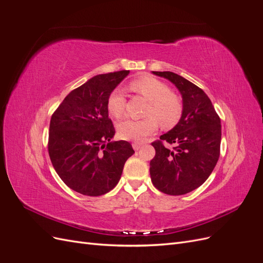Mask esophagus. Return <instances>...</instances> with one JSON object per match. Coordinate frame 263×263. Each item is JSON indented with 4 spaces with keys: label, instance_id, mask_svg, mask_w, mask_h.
I'll use <instances>...</instances> for the list:
<instances>
[{
    "label": "esophagus",
    "instance_id": "1",
    "mask_svg": "<svg viewBox=\"0 0 263 263\" xmlns=\"http://www.w3.org/2000/svg\"><path fill=\"white\" fill-rule=\"evenodd\" d=\"M141 146H142L141 142H134V144H133V148L135 150H139L141 148Z\"/></svg>",
    "mask_w": 263,
    "mask_h": 263
}]
</instances>
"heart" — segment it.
<instances>
[{
    "label": "heart",
    "mask_w": 263,
    "mask_h": 263,
    "mask_svg": "<svg viewBox=\"0 0 263 263\" xmlns=\"http://www.w3.org/2000/svg\"><path fill=\"white\" fill-rule=\"evenodd\" d=\"M129 89L141 95L149 102L145 116L140 121L125 119L116 126L118 136L126 140L141 141L154 134L158 125L164 129H170L180 121L183 105L176 94L171 93L170 87L158 79L145 76L129 83ZM107 112L115 118L122 117L125 109V98L119 90L109 94L106 103Z\"/></svg>",
    "instance_id": "b5f03b06"
}]
</instances>
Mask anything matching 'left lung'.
<instances>
[{
	"label": "left lung",
	"mask_w": 263,
	"mask_h": 263,
	"mask_svg": "<svg viewBox=\"0 0 263 263\" xmlns=\"http://www.w3.org/2000/svg\"><path fill=\"white\" fill-rule=\"evenodd\" d=\"M168 79L182 95L179 123L154 141L156 156L150 161V177L156 189L169 195H183L201 186L216 165L221 139L220 118L205 92L170 71H153ZM176 146L170 151L165 146Z\"/></svg>",
	"instance_id": "8db88e82"
}]
</instances>
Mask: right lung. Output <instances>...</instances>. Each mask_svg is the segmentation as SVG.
I'll return each instance as SVG.
<instances>
[{
  "mask_svg": "<svg viewBox=\"0 0 263 263\" xmlns=\"http://www.w3.org/2000/svg\"><path fill=\"white\" fill-rule=\"evenodd\" d=\"M128 70L91 78L71 91L50 119L48 153L60 179L76 192L100 196L113 190L134 155L128 141H110L115 128L106 107Z\"/></svg>",
  "mask_w": 263,
  "mask_h": 263,
  "instance_id": "right-lung-1",
  "label": "right lung"
}]
</instances>
